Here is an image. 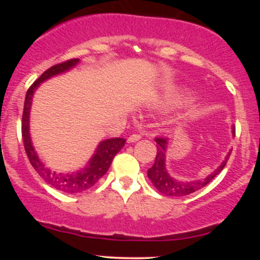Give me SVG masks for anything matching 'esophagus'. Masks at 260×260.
I'll return each instance as SVG.
<instances>
[{"label":"esophagus","instance_id":"34e87169","mask_svg":"<svg viewBox=\"0 0 260 260\" xmlns=\"http://www.w3.org/2000/svg\"><path fill=\"white\" fill-rule=\"evenodd\" d=\"M140 138H142V136H140V134H132V136L128 137L127 142L128 143H136L137 140H139Z\"/></svg>","mask_w":260,"mask_h":260}]
</instances>
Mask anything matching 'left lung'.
Masks as SVG:
<instances>
[{
	"label": "left lung",
	"mask_w": 260,
	"mask_h": 260,
	"mask_svg": "<svg viewBox=\"0 0 260 260\" xmlns=\"http://www.w3.org/2000/svg\"><path fill=\"white\" fill-rule=\"evenodd\" d=\"M232 133L235 136V129H232ZM155 142H156L157 153L156 157H155L154 165L148 170V177L160 193L170 197L188 196L190 193L196 192V190L201 189L204 186H207L209 182L213 181L214 177H216L222 171L226 162H228L230 154H231L230 153L231 150H230L222 162L220 164V166H217V169L214 170L210 175L205 176L204 178L194 181H180L177 178L172 177L169 174L168 169H166V151H168L169 147V138L168 137L155 138Z\"/></svg>",
	"instance_id": "left-lung-1"
}]
</instances>
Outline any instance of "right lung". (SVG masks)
I'll return each instance as SVG.
<instances>
[{"mask_svg": "<svg viewBox=\"0 0 260 260\" xmlns=\"http://www.w3.org/2000/svg\"><path fill=\"white\" fill-rule=\"evenodd\" d=\"M79 63V58H73L70 61L62 62L56 66H52L47 71L41 74L39 78L32 83V85L28 89L25 95L24 101V111H23V121H22V137L24 142L25 153L28 155V159L30 161L32 168L35 171L44 178L45 182L52 186L55 189L59 192L66 193V194H76V193H82L89 189L96 183L98 181L106 174L107 170L111 166V162L115 155L124 147L126 139L123 138H111L105 139L98 144L94 154L90 160L86 162L84 168L77 170L73 172H57L49 169L43 162V160L39 157V155L32 145L30 137V109L32 103V96L37 89L45 80L52 78V77L58 76V74L68 72Z\"/></svg>", "mask_w": 260, "mask_h": 260, "instance_id": "add662e5", "label": "right lung"}]
</instances>
